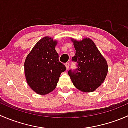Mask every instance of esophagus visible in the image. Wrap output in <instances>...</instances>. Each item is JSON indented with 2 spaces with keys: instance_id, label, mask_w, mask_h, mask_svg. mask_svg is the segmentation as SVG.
<instances>
[{
  "instance_id": "34e87169",
  "label": "esophagus",
  "mask_w": 128,
  "mask_h": 128,
  "mask_svg": "<svg viewBox=\"0 0 128 128\" xmlns=\"http://www.w3.org/2000/svg\"><path fill=\"white\" fill-rule=\"evenodd\" d=\"M65 66H66V69L67 70H68V69H69V63H66L65 64Z\"/></svg>"
}]
</instances>
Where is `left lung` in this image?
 <instances>
[{
  "label": "left lung",
  "mask_w": 128,
  "mask_h": 128,
  "mask_svg": "<svg viewBox=\"0 0 128 128\" xmlns=\"http://www.w3.org/2000/svg\"><path fill=\"white\" fill-rule=\"evenodd\" d=\"M70 40L76 50L72 60L77 62V68L69 70L68 74L76 88L83 92H92L105 80L108 69L106 60L90 38Z\"/></svg>",
  "instance_id": "obj_1"
}]
</instances>
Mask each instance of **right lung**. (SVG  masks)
Segmentation results:
<instances>
[{
  "mask_svg": "<svg viewBox=\"0 0 128 128\" xmlns=\"http://www.w3.org/2000/svg\"><path fill=\"white\" fill-rule=\"evenodd\" d=\"M57 40L45 36L36 43L26 58L24 76L31 88L39 95H46L54 90L61 72L66 67L59 60L55 48Z\"/></svg>",
  "mask_w": 128,
  "mask_h": 128,
  "instance_id": "obj_1",
  "label": "right lung"
}]
</instances>
